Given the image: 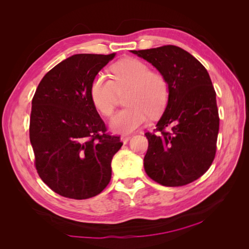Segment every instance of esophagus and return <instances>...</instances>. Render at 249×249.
Segmentation results:
<instances>
[{
  "label": "esophagus",
  "mask_w": 249,
  "mask_h": 249,
  "mask_svg": "<svg viewBox=\"0 0 249 249\" xmlns=\"http://www.w3.org/2000/svg\"><path fill=\"white\" fill-rule=\"evenodd\" d=\"M120 140H122V141L124 143V144H125V143H127V142H129V141L131 140V136H122V138H120Z\"/></svg>",
  "instance_id": "1"
}]
</instances>
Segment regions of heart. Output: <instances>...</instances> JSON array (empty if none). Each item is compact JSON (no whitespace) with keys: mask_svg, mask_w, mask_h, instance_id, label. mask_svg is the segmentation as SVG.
<instances>
[{"mask_svg":"<svg viewBox=\"0 0 249 249\" xmlns=\"http://www.w3.org/2000/svg\"><path fill=\"white\" fill-rule=\"evenodd\" d=\"M112 78L96 74L90 86V100L97 112L110 116L115 106L117 91L127 89V106L110 120V129L117 134H130L146 122L148 113L156 116L165 109L169 96V84L164 74L150 71L149 66L135 58L124 59L111 66Z\"/></svg>","mask_w":249,"mask_h":249,"instance_id":"heart-1","label":"heart"}]
</instances>
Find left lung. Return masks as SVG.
Returning a JSON list of instances; mask_svg holds the SVG:
<instances>
[{"label":"left lung","instance_id":"1","mask_svg":"<svg viewBox=\"0 0 249 249\" xmlns=\"http://www.w3.org/2000/svg\"><path fill=\"white\" fill-rule=\"evenodd\" d=\"M131 53L156 67L169 84L167 105L156 124L158 133H145L146 175L166 187L192 183L212 164L219 131L216 92L209 73L190 53L176 46ZM170 124L172 131L165 132Z\"/></svg>","mask_w":249,"mask_h":249}]
</instances>
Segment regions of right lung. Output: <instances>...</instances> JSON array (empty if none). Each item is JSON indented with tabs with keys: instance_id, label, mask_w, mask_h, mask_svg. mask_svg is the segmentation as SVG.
I'll return each mask as SVG.
<instances>
[{
	"instance_id": "right-lung-1",
	"label": "right lung",
	"mask_w": 249,
	"mask_h": 249,
	"mask_svg": "<svg viewBox=\"0 0 249 249\" xmlns=\"http://www.w3.org/2000/svg\"><path fill=\"white\" fill-rule=\"evenodd\" d=\"M115 55H72L53 67L35 91L30 117L35 166L61 196L93 197L111 179L112 158L123 142L106 133L90 86Z\"/></svg>"
}]
</instances>
